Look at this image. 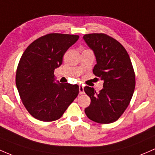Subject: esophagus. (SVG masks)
Returning <instances> with one entry per match:
<instances>
[{"mask_svg": "<svg viewBox=\"0 0 155 155\" xmlns=\"http://www.w3.org/2000/svg\"><path fill=\"white\" fill-rule=\"evenodd\" d=\"M79 94H83L84 93V87L82 85L79 86Z\"/></svg>", "mask_w": 155, "mask_h": 155, "instance_id": "esophagus-1", "label": "esophagus"}]
</instances>
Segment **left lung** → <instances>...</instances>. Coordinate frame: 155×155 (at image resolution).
<instances>
[{
  "label": "left lung",
  "instance_id": "1",
  "mask_svg": "<svg viewBox=\"0 0 155 155\" xmlns=\"http://www.w3.org/2000/svg\"><path fill=\"white\" fill-rule=\"evenodd\" d=\"M83 39L97 60L93 73L104 81L103 88L98 93L94 87H84L91 98L84 112L96 123H114L128 106L134 91L135 74L131 59L123 45L105 34H87Z\"/></svg>",
  "mask_w": 155,
  "mask_h": 155
}]
</instances>
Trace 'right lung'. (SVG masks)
<instances>
[{
	"mask_svg": "<svg viewBox=\"0 0 155 155\" xmlns=\"http://www.w3.org/2000/svg\"><path fill=\"white\" fill-rule=\"evenodd\" d=\"M79 35L50 33L34 41L23 53L15 83L26 109L44 122L58 120L79 94V85L56 82L54 71Z\"/></svg>",
	"mask_w": 155,
	"mask_h": 155,
	"instance_id": "add662e5",
	"label": "right lung"
}]
</instances>
